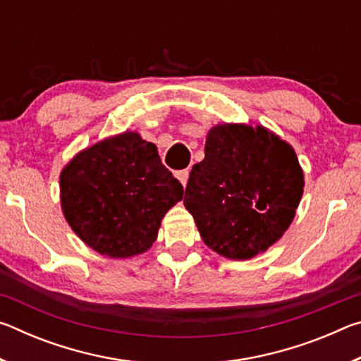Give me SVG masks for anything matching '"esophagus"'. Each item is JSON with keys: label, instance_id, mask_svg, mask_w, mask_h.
<instances>
[{"label": "esophagus", "instance_id": "1", "mask_svg": "<svg viewBox=\"0 0 361 361\" xmlns=\"http://www.w3.org/2000/svg\"><path fill=\"white\" fill-rule=\"evenodd\" d=\"M176 178L180 180V183L183 186H186L188 185V180H189V170L186 169V170H180L178 173H176Z\"/></svg>", "mask_w": 361, "mask_h": 361}]
</instances>
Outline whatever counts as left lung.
Masks as SVG:
<instances>
[{"label": "left lung", "mask_w": 361, "mask_h": 361, "mask_svg": "<svg viewBox=\"0 0 361 361\" xmlns=\"http://www.w3.org/2000/svg\"><path fill=\"white\" fill-rule=\"evenodd\" d=\"M295 149L262 126L218 124L195 164L185 204L205 245L229 259H250L288 229L304 191Z\"/></svg>", "instance_id": "1"}]
</instances>
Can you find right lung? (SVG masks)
Segmentation results:
<instances>
[{"label":"right lung","mask_w":361,"mask_h":361,"mask_svg":"<svg viewBox=\"0 0 361 361\" xmlns=\"http://www.w3.org/2000/svg\"><path fill=\"white\" fill-rule=\"evenodd\" d=\"M181 199V183L137 132L85 148L60 173L65 219L85 245L109 258L151 248L164 215Z\"/></svg>","instance_id":"1"}]
</instances>
